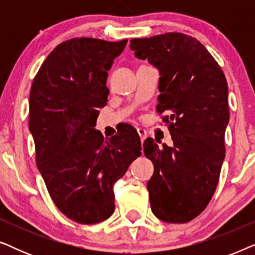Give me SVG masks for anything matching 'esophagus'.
Segmentation results:
<instances>
[{"label": "esophagus", "mask_w": 255, "mask_h": 255, "mask_svg": "<svg viewBox=\"0 0 255 255\" xmlns=\"http://www.w3.org/2000/svg\"><path fill=\"white\" fill-rule=\"evenodd\" d=\"M137 132H138L139 137H140V140L144 141L146 137H147V131H146L145 128H137Z\"/></svg>", "instance_id": "34e87169"}]
</instances>
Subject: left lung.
I'll return each instance as SVG.
<instances>
[{"label":"left lung","mask_w":255,"mask_h":255,"mask_svg":"<svg viewBox=\"0 0 255 255\" xmlns=\"http://www.w3.org/2000/svg\"><path fill=\"white\" fill-rule=\"evenodd\" d=\"M130 48L158 68L156 110L165 114L173 146L144 141L154 165L147 182L151 209L167 223H187L207 208L225 158L230 114L228 82L222 68L195 38L168 32L131 39Z\"/></svg>","instance_id":"left-lung-1"}]
</instances>
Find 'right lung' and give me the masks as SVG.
Segmentation results:
<instances>
[{
    "instance_id": "right-lung-1",
    "label": "right lung",
    "mask_w": 255,
    "mask_h": 255,
    "mask_svg": "<svg viewBox=\"0 0 255 255\" xmlns=\"http://www.w3.org/2000/svg\"><path fill=\"white\" fill-rule=\"evenodd\" d=\"M127 43L64 41L45 59L31 86L29 130L37 167L59 210L80 224L113 215L114 184L141 154L135 131L104 139L95 128L109 95L108 71Z\"/></svg>"
}]
</instances>
